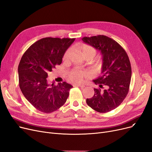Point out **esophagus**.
<instances>
[{
	"mask_svg": "<svg viewBox=\"0 0 152 152\" xmlns=\"http://www.w3.org/2000/svg\"><path fill=\"white\" fill-rule=\"evenodd\" d=\"M74 86H77V87H80V88H85V86L84 85H82V84H75L74 85H73Z\"/></svg>",
	"mask_w": 152,
	"mask_h": 152,
	"instance_id": "obj_1",
	"label": "esophagus"
}]
</instances>
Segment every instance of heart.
I'll use <instances>...</instances> for the list:
<instances>
[{"label":"heart","mask_w":152,"mask_h":152,"mask_svg":"<svg viewBox=\"0 0 152 152\" xmlns=\"http://www.w3.org/2000/svg\"><path fill=\"white\" fill-rule=\"evenodd\" d=\"M80 50L84 57L85 56H91L93 58L96 54V50L94 48L88 44H83L80 46ZM71 53V49H67L63 56V60L64 61L68 59L69 55ZM88 73L78 69L72 70L69 73V79L72 82L80 83L83 81V78L88 76Z\"/></svg>","instance_id":"heart-1"}]
</instances>
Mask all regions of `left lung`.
<instances>
[{
	"mask_svg": "<svg viewBox=\"0 0 152 152\" xmlns=\"http://www.w3.org/2000/svg\"><path fill=\"white\" fill-rule=\"evenodd\" d=\"M82 40L103 56L102 76L93 80L99 88L94 89V96L86 99V103L99 113H107L120 106L128 94L132 77L130 59L125 49L108 36L84 37Z\"/></svg>",
	"mask_w": 152,
	"mask_h": 152,
	"instance_id": "1",
	"label": "left lung"
}]
</instances>
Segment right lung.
<instances>
[{"label": "right lung", "instance_id": "obj_1", "mask_svg": "<svg viewBox=\"0 0 152 152\" xmlns=\"http://www.w3.org/2000/svg\"><path fill=\"white\" fill-rule=\"evenodd\" d=\"M75 38L45 37L27 49L18 66L19 83L25 98L36 109L50 113L66 102L72 88L66 82L49 85L48 73L62 63V58Z\"/></svg>", "mask_w": 152, "mask_h": 152}]
</instances>
